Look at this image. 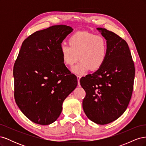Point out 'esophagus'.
Listing matches in <instances>:
<instances>
[{
	"label": "esophagus",
	"mask_w": 146,
	"mask_h": 146,
	"mask_svg": "<svg viewBox=\"0 0 146 146\" xmlns=\"http://www.w3.org/2000/svg\"><path fill=\"white\" fill-rule=\"evenodd\" d=\"M77 80H78V85L79 86H80V80L81 76H79V75H77Z\"/></svg>",
	"instance_id": "obj_1"
}]
</instances>
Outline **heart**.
Returning <instances> with one entry per match:
<instances>
[{"instance_id": "obj_1", "label": "heart", "mask_w": 146, "mask_h": 146, "mask_svg": "<svg viewBox=\"0 0 146 146\" xmlns=\"http://www.w3.org/2000/svg\"><path fill=\"white\" fill-rule=\"evenodd\" d=\"M68 45L61 44L60 50L63 62L66 66H74L72 71L83 74L88 70H97L104 64L108 55V45L101 36L88 32H76L68 39Z\"/></svg>"}]
</instances>
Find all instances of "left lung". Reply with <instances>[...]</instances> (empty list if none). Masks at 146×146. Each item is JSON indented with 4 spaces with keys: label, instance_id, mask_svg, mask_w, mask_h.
Returning a JSON list of instances; mask_svg holds the SVG:
<instances>
[{
    "label": "left lung",
    "instance_id": "1",
    "mask_svg": "<svg viewBox=\"0 0 146 146\" xmlns=\"http://www.w3.org/2000/svg\"><path fill=\"white\" fill-rule=\"evenodd\" d=\"M107 40L108 55L104 64L92 74L80 78L86 92L83 109L98 124L116 120L125 112L133 89L135 69L127 42L116 33L98 28Z\"/></svg>",
    "mask_w": 146,
    "mask_h": 146
}]
</instances>
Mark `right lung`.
<instances>
[{
  "label": "right lung",
  "instance_id": "add662e5",
  "mask_svg": "<svg viewBox=\"0 0 146 146\" xmlns=\"http://www.w3.org/2000/svg\"><path fill=\"white\" fill-rule=\"evenodd\" d=\"M72 30L65 25H53L33 33L22 44L13 68L15 99L35 123L55 122L63 101L77 85L76 76L66 67L60 50Z\"/></svg>",
  "mask_w": 146,
  "mask_h": 146
}]
</instances>
